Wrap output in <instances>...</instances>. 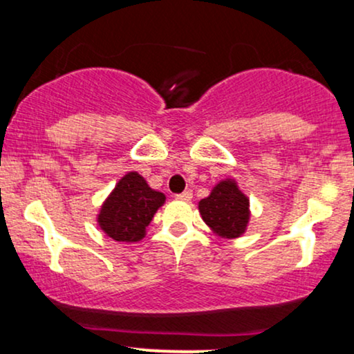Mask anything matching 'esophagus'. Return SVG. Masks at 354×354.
I'll return each mask as SVG.
<instances>
[{
	"label": "esophagus",
	"mask_w": 354,
	"mask_h": 354,
	"mask_svg": "<svg viewBox=\"0 0 354 354\" xmlns=\"http://www.w3.org/2000/svg\"><path fill=\"white\" fill-rule=\"evenodd\" d=\"M192 196H193L192 190H185V192H182V193H178V195H176L177 200H185V201L192 200Z\"/></svg>",
	"instance_id": "obj_1"
}]
</instances>
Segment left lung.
I'll return each mask as SVG.
<instances>
[{"mask_svg": "<svg viewBox=\"0 0 354 354\" xmlns=\"http://www.w3.org/2000/svg\"><path fill=\"white\" fill-rule=\"evenodd\" d=\"M250 201L239 190L234 180L217 183L211 195L200 201L203 221L225 239H236L243 234L250 219Z\"/></svg>", "mask_w": 354, "mask_h": 354, "instance_id": "left-lung-1", "label": "left lung"}]
</instances>
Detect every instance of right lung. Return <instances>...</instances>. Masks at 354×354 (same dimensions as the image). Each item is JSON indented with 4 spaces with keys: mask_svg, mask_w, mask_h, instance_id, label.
Wrapping results in <instances>:
<instances>
[{
    "mask_svg": "<svg viewBox=\"0 0 354 354\" xmlns=\"http://www.w3.org/2000/svg\"><path fill=\"white\" fill-rule=\"evenodd\" d=\"M166 196L148 187L137 172H129L115 185L98 216L100 227L115 241H138Z\"/></svg>",
    "mask_w": 354,
    "mask_h": 354,
    "instance_id": "add662e5",
    "label": "right lung"
}]
</instances>
